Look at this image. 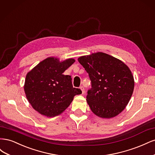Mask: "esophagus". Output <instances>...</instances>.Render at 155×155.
<instances>
[{"mask_svg": "<svg viewBox=\"0 0 155 155\" xmlns=\"http://www.w3.org/2000/svg\"><path fill=\"white\" fill-rule=\"evenodd\" d=\"M80 88H81V90L82 94L85 93V88H84V87H83V86H81V87H80Z\"/></svg>", "mask_w": 155, "mask_h": 155, "instance_id": "esophagus-1", "label": "esophagus"}]
</instances>
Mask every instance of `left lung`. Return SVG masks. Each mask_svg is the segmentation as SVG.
Wrapping results in <instances>:
<instances>
[{
  "mask_svg": "<svg viewBox=\"0 0 155 155\" xmlns=\"http://www.w3.org/2000/svg\"><path fill=\"white\" fill-rule=\"evenodd\" d=\"M78 61L91 81L87 95L91 110L104 118L120 114L128 104L134 90V78L129 67L103 52L82 56Z\"/></svg>",
  "mask_w": 155,
  "mask_h": 155,
  "instance_id": "left-lung-1",
  "label": "left lung"
}]
</instances>
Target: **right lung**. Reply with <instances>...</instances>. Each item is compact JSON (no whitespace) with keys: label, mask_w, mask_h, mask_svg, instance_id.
I'll return each instance as SVG.
<instances>
[{"label":"right lung","mask_w":155,"mask_h":155,"mask_svg":"<svg viewBox=\"0 0 155 155\" xmlns=\"http://www.w3.org/2000/svg\"><path fill=\"white\" fill-rule=\"evenodd\" d=\"M74 62L73 59L60 62L49 58L27 74L26 96L40 114L48 117L59 115L71 104L75 96L82 93L80 88L73 87L71 76L63 74Z\"/></svg>","instance_id":"1"}]
</instances>
